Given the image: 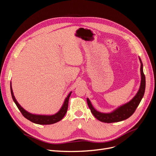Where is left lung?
<instances>
[{
    "mask_svg": "<svg viewBox=\"0 0 156 156\" xmlns=\"http://www.w3.org/2000/svg\"><path fill=\"white\" fill-rule=\"evenodd\" d=\"M139 60L141 63L140 74H141V83L139 90L129 102L118 107L110 113H101L96 110L92 105L90 100L87 98V105L90 108L91 113L93 115L101 122L111 123L124 121L131 116L135 112L136 108L139 105L144 95L145 90V77L143 71V63L140 58Z\"/></svg>",
    "mask_w": 156,
    "mask_h": 156,
    "instance_id": "8db88e82",
    "label": "left lung"
}]
</instances>
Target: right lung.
<instances>
[{
  "mask_svg": "<svg viewBox=\"0 0 156 156\" xmlns=\"http://www.w3.org/2000/svg\"><path fill=\"white\" fill-rule=\"evenodd\" d=\"M11 96L12 100L15 103V104L16 105L17 107L20 110V112H21L22 115H23L26 119H27L28 120L30 121L31 122L35 123V124H42V125H47V124H52L56 123L58 121H61L65 115L66 113V111H67L68 109V104H69V100L70 96L71 95L72 92H70L68 96L65 100V101L63 103V104L62 107H61L60 110L58 111V112L54 114V115H36V114H32L31 113L28 112L27 110H25L23 107H22L18 102L16 101L15 97H14L13 91L12 90V87H11Z\"/></svg>",
  "mask_w": 156,
  "mask_h": 156,
  "instance_id": "1",
  "label": "right lung"
}]
</instances>
